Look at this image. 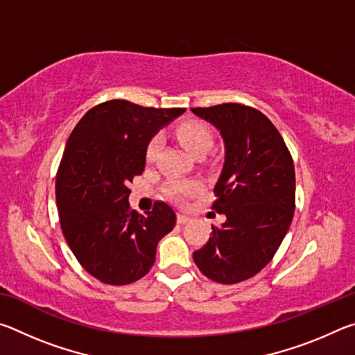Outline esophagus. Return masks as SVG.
<instances>
[{
  "label": "esophagus",
  "mask_w": 355,
  "mask_h": 355,
  "mask_svg": "<svg viewBox=\"0 0 355 355\" xmlns=\"http://www.w3.org/2000/svg\"><path fill=\"white\" fill-rule=\"evenodd\" d=\"M177 222L180 225H184L186 222H189V216H186V214H183V213H178V216H177Z\"/></svg>",
  "instance_id": "obj_1"
}]
</instances>
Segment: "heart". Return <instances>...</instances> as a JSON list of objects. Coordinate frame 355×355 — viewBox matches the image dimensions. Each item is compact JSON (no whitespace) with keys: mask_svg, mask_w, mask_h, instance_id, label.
Wrapping results in <instances>:
<instances>
[{"mask_svg":"<svg viewBox=\"0 0 355 355\" xmlns=\"http://www.w3.org/2000/svg\"><path fill=\"white\" fill-rule=\"evenodd\" d=\"M177 137L180 144H182L192 156L200 152H205V150L208 152L213 144L211 133L199 122H184L180 125L177 128ZM159 144L161 142L158 137H153V139L148 142L146 152L147 161L155 159V156L159 150ZM192 189H194V184L191 183H173L169 188V194L173 199H183V197L188 196Z\"/></svg>","mask_w":355,"mask_h":355,"instance_id":"b5f03b06","label":"heart"}]
</instances>
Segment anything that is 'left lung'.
<instances>
[{
	"mask_svg": "<svg viewBox=\"0 0 355 355\" xmlns=\"http://www.w3.org/2000/svg\"><path fill=\"white\" fill-rule=\"evenodd\" d=\"M219 130L225 158L211 209L227 220L194 252L203 275L238 284L260 272L284 241L294 214L296 177L284 137L264 114L239 103L192 107Z\"/></svg>",
	"mask_w": 355,
	"mask_h": 355,
	"instance_id": "8db88e82",
	"label": "left lung"
}]
</instances>
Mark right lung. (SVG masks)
Instances as JSON below:
<instances>
[{"mask_svg":"<svg viewBox=\"0 0 355 355\" xmlns=\"http://www.w3.org/2000/svg\"><path fill=\"white\" fill-rule=\"evenodd\" d=\"M184 111L110 100L71 131L56 175L59 222L76 260L103 284L144 277L159 239L175 227L177 216L164 202L147 216L131 209L128 184L144 172L152 137Z\"/></svg>","mask_w":355,"mask_h":355,"instance_id":"obj_1","label":"right lung"}]
</instances>
